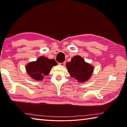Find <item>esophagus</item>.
Returning a JSON list of instances; mask_svg holds the SVG:
<instances>
[{
  "label": "esophagus",
  "mask_w": 127,
  "mask_h": 127,
  "mask_svg": "<svg viewBox=\"0 0 127 127\" xmlns=\"http://www.w3.org/2000/svg\"><path fill=\"white\" fill-rule=\"evenodd\" d=\"M59 65H62V66H64V65H65V62H63V63H59Z\"/></svg>",
  "instance_id": "1"
}]
</instances>
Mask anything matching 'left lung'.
<instances>
[{
	"label": "left lung",
	"instance_id": "left-lung-1",
	"mask_svg": "<svg viewBox=\"0 0 127 127\" xmlns=\"http://www.w3.org/2000/svg\"><path fill=\"white\" fill-rule=\"evenodd\" d=\"M66 66L70 76L80 82H84L90 79L94 69L80 56H74L71 62L66 64Z\"/></svg>",
	"mask_w": 127,
	"mask_h": 127
}]
</instances>
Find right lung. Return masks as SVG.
Masks as SVG:
<instances>
[{"mask_svg": "<svg viewBox=\"0 0 127 127\" xmlns=\"http://www.w3.org/2000/svg\"><path fill=\"white\" fill-rule=\"evenodd\" d=\"M57 64L54 59L41 56L36 61L27 64L26 68L27 72L32 79L41 81L45 76L49 74L52 67Z\"/></svg>", "mask_w": 127, "mask_h": 127, "instance_id": "obj_1", "label": "right lung"}]
</instances>
